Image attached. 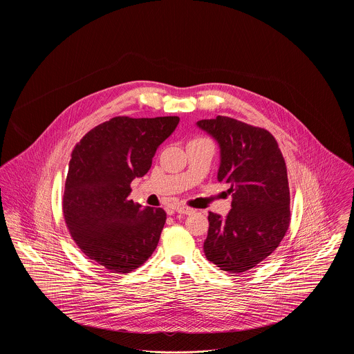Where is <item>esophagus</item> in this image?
Returning <instances> with one entry per match:
<instances>
[{"label":"esophagus","instance_id":"34e87169","mask_svg":"<svg viewBox=\"0 0 354 354\" xmlns=\"http://www.w3.org/2000/svg\"><path fill=\"white\" fill-rule=\"evenodd\" d=\"M175 211H176L178 214H183V215H189V214H192V212H194V209H192V208H188V207L182 205V204L175 205Z\"/></svg>","mask_w":354,"mask_h":354}]
</instances>
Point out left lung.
<instances>
[{
    "label": "left lung",
    "instance_id": "8db88e82",
    "mask_svg": "<svg viewBox=\"0 0 354 354\" xmlns=\"http://www.w3.org/2000/svg\"><path fill=\"white\" fill-rule=\"evenodd\" d=\"M198 126L218 140V180L228 185L232 195V209L225 218L208 214L204 253L220 270L241 273L268 257L288 231L286 160L266 129L221 115L199 120Z\"/></svg>",
    "mask_w": 354,
    "mask_h": 354
}]
</instances>
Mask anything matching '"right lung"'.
Listing matches in <instances>:
<instances>
[{"label":"right lung","instance_id":"add662e5","mask_svg":"<svg viewBox=\"0 0 354 354\" xmlns=\"http://www.w3.org/2000/svg\"><path fill=\"white\" fill-rule=\"evenodd\" d=\"M178 123L179 117H115L71 152L62 202L68 232L88 259L113 273L139 268L158 245L167 214L130 201V185L149 172Z\"/></svg>","mask_w":354,"mask_h":354}]
</instances>
